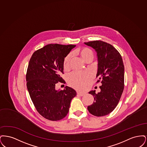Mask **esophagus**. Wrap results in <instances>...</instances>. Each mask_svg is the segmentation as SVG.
Returning a JSON list of instances; mask_svg holds the SVG:
<instances>
[{
  "label": "esophagus",
  "mask_w": 147,
  "mask_h": 147,
  "mask_svg": "<svg viewBox=\"0 0 147 147\" xmlns=\"http://www.w3.org/2000/svg\"><path fill=\"white\" fill-rule=\"evenodd\" d=\"M84 95H85V93L81 92H77V95H78V96H83Z\"/></svg>",
  "instance_id": "34e87169"
}]
</instances>
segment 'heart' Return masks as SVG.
<instances>
[{"instance_id":"obj_1","label":"heart","mask_w":147,"mask_h":147,"mask_svg":"<svg viewBox=\"0 0 147 147\" xmlns=\"http://www.w3.org/2000/svg\"><path fill=\"white\" fill-rule=\"evenodd\" d=\"M76 53L80 56L82 59L86 62L89 59H93L94 52L91 49L87 47H82L77 49ZM72 58V55L68 54L63 61V68L67 70L69 68L70 62ZM91 74L89 73L73 72L67 78V82L70 86L78 90H84L91 79Z\"/></svg>"}]
</instances>
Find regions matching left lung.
I'll return each mask as SVG.
<instances>
[{"label":"left lung","instance_id":"1","mask_svg":"<svg viewBox=\"0 0 147 147\" xmlns=\"http://www.w3.org/2000/svg\"><path fill=\"white\" fill-rule=\"evenodd\" d=\"M95 49L98 59L96 83L101 81V91L89 93L94 96L92 105L88 110L92 115L104 116L113 111L119 104L124 89L125 68L122 57L113 46L100 40L84 42Z\"/></svg>","mask_w":147,"mask_h":147}]
</instances>
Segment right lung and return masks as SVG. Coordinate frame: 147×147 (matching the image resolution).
<instances>
[{
	"instance_id": "add662e5",
	"label": "right lung",
	"mask_w": 147,
	"mask_h": 147,
	"mask_svg": "<svg viewBox=\"0 0 147 147\" xmlns=\"http://www.w3.org/2000/svg\"><path fill=\"white\" fill-rule=\"evenodd\" d=\"M76 45L49 44L36 51L31 56L26 75L30 98L38 112L44 118L56 121L65 117L70 101L77 92L66 86L57 90L56 85L65 82L61 77L63 61Z\"/></svg>"
}]
</instances>
